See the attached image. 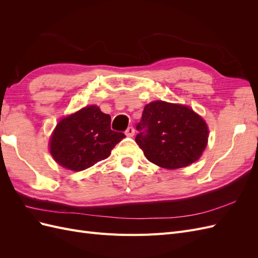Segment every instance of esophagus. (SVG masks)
<instances>
[{"instance_id": "esophagus-1", "label": "esophagus", "mask_w": 258, "mask_h": 258, "mask_svg": "<svg viewBox=\"0 0 258 258\" xmlns=\"http://www.w3.org/2000/svg\"><path fill=\"white\" fill-rule=\"evenodd\" d=\"M124 135H126L127 137H134L135 136V128L134 127H128L127 130L124 131Z\"/></svg>"}]
</instances>
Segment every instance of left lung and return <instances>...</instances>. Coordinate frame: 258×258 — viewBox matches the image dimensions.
Here are the masks:
<instances>
[{
	"label": "left lung",
	"mask_w": 258,
	"mask_h": 258,
	"mask_svg": "<svg viewBox=\"0 0 258 258\" xmlns=\"http://www.w3.org/2000/svg\"><path fill=\"white\" fill-rule=\"evenodd\" d=\"M136 142L161 168L178 169L200 158L208 143L206 121L190 107L154 101L145 105Z\"/></svg>",
	"instance_id": "8db88e82"
}]
</instances>
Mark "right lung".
<instances>
[{
    "label": "right lung",
    "instance_id": "1",
    "mask_svg": "<svg viewBox=\"0 0 258 258\" xmlns=\"http://www.w3.org/2000/svg\"><path fill=\"white\" fill-rule=\"evenodd\" d=\"M124 137L111 129L110 115L89 105L58 122L50 138V154L63 168L82 171L107 158Z\"/></svg>",
    "mask_w": 258,
    "mask_h": 258
}]
</instances>
